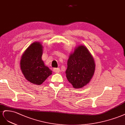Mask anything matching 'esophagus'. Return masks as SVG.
Masks as SVG:
<instances>
[{
    "mask_svg": "<svg viewBox=\"0 0 125 125\" xmlns=\"http://www.w3.org/2000/svg\"><path fill=\"white\" fill-rule=\"evenodd\" d=\"M53 71L55 73H59L60 71V69L59 68H54L53 69Z\"/></svg>",
    "mask_w": 125,
    "mask_h": 125,
    "instance_id": "1",
    "label": "esophagus"
}]
</instances>
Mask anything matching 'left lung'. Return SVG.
Segmentation results:
<instances>
[{
	"mask_svg": "<svg viewBox=\"0 0 125 125\" xmlns=\"http://www.w3.org/2000/svg\"><path fill=\"white\" fill-rule=\"evenodd\" d=\"M95 67L94 59L87 49L84 45L78 46L67 61V79L74 88L83 87L92 79Z\"/></svg>",
	"mask_w": 125,
	"mask_h": 125,
	"instance_id": "8db88e82",
	"label": "left lung"
}]
</instances>
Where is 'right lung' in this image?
I'll return each instance as SVG.
<instances>
[{"mask_svg": "<svg viewBox=\"0 0 125 125\" xmlns=\"http://www.w3.org/2000/svg\"><path fill=\"white\" fill-rule=\"evenodd\" d=\"M42 48L40 42H34L24 52L20 61L21 70L25 78L31 83L38 85L52 72L42 60Z\"/></svg>", "mask_w": 125, "mask_h": 125, "instance_id": "right-lung-1", "label": "right lung"}]
</instances>
